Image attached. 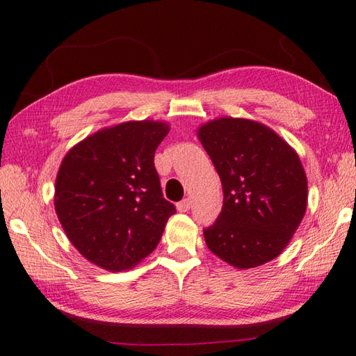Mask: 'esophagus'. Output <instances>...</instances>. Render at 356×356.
Wrapping results in <instances>:
<instances>
[{"label":"esophagus","instance_id":"34e87169","mask_svg":"<svg viewBox=\"0 0 356 356\" xmlns=\"http://www.w3.org/2000/svg\"><path fill=\"white\" fill-rule=\"evenodd\" d=\"M191 207H192V201L188 200V198H186V200H183V201L177 204V209H178V211H181V213L191 210Z\"/></svg>","mask_w":356,"mask_h":356}]
</instances>
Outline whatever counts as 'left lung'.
<instances>
[{
	"mask_svg": "<svg viewBox=\"0 0 356 356\" xmlns=\"http://www.w3.org/2000/svg\"><path fill=\"white\" fill-rule=\"evenodd\" d=\"M198 137L222 183L224 204L204 228L209 250L241 270L277 257L302 222L307 181L302 161L268 126L222 117Z\"/></svg>",
	"mask_w": 356,
	"mask_h": 356,
	"instance_id": "obj_1",
	"label": "left lung"
}]
</instances>
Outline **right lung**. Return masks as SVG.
<instances>
[{
    "label": "right lung",
    "instance_id": "add662e5",
    "mask_svg": "<svg viewBox=\"0 0 356 356\" xmlns=\"http://www.w3.org/2000/svg\"><path fill=\"white\" fill-rule=\"evenodd\" d=\"M164 122H124L77 143L62 160L54 210L70 242L90 262L124 271L156 248L177 213L163 198L154 155Z\"/></svg>",
    "mask_w": 356,
    "mask_h": 356
}]
</instances>
